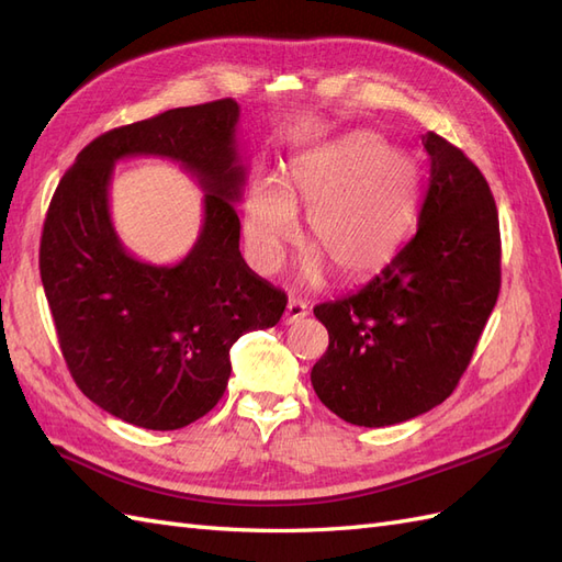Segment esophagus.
Wrapping results in <instances>:
<instances>
[{"label": "esophagus", "instance_id": "1", "mask_svg": "<svg viewBox=\"0 0 562 562\" xmlns=\"http://www.w3.org/2000/svg\"><path fill=\"white\" fill-rule=\"evenodd\" d=\"M307 314H310V310H307V302H302V300H291V302H288L285 312H283V323H285V326H291V323H297L300 318H304Z\"/></svg>", "mask_w": 562, "mask_h": 562}]
</instances>
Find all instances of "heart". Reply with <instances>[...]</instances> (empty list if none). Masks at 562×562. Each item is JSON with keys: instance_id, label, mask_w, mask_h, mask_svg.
<instances>
[{"instance_id": "heart-1", "label": "heart", "mask_w": 562, "mask_h": 562, "mask_svg": "<svg viewBox=\"0 0 562 562\" xmlns=\"http://www.w3.org/2000/svg\"><path fill=\"white\" fill-rule=\"evenodd\" d=\"M417 161L372 131H351L304 151L279 178H258L244 206V236L252 265L279 267L285 244L297 236L295 211H307V244L302 267L318 279L326 262L337 279H361L386 265L411 227L419 201Z\"/></svg>"}]
</instances>
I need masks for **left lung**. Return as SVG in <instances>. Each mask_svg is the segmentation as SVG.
<instances>
[{
    "mask_svg": "<svg viewBox=\"0 0 562 562\" xmlns=\"http://www.w3.org/2000/svg\"><path fill=\"white\" fill-rule=\"evenodd\" d=\"M429 187L419 225L361 291L314 307L330 345L312 368L321 403L389 427L443 403L464 375L502 283L499 215L462 149L422 135Z\"/></svg>",
    "mask_w": 562,
    "mask_h": 562,
    "instance_id": "1",
    "label": "left lung"
}]
</instances>
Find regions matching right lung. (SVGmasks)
<instances>
[{"label":"right lung","mask_w":562,"mask_h":562,"mask_svg":"<svg viewBox=\"0 0 562 562\" xmlns=\"http://www.w3.org/2000/svg\"><path fill=\"white\" fill-rule=\"evenodd\" d=\"M232 98L168 110L108 131L79 151L50 199L40 271L63 359L95 405L135 427L173 431L213 411L229 349L277 326L285 293L239 250L246 166ZM178 160L204 190V225L178 265L149 266L123 248L109 217L111 168L126 156Z\"/></svg>","instance_id":"obj_1"}]
</instances>
